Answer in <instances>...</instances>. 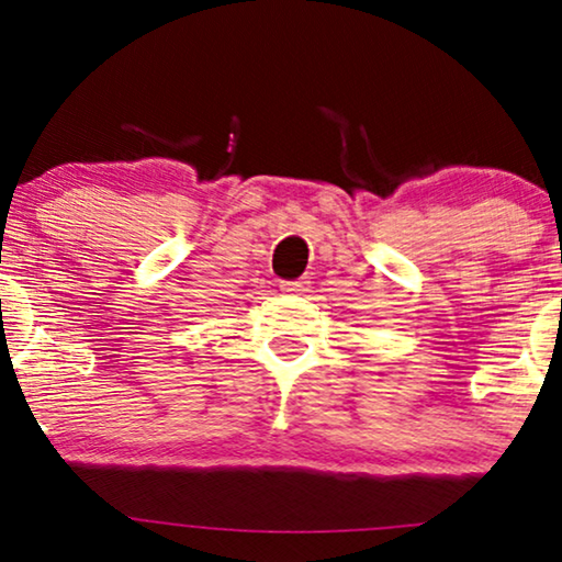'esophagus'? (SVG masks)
<instances>
[{
    "mask_svg": "<svg viewBox=\"0 0 562 562\" xmlns=\"http://www.w3.org/2000/svg\"><path fill=\"white\" fill-rule=\"evenodd\" d=\"M283 291H286V294H306V291L312 289V281H306V279H299V281H289V283H283L281 286Z\"/></svg>",
    "mask_w": 562,
    "mask_h": 562,
    "instance_id": "esophagus-1",
    "label": "esophagus"
}]
</instances>
